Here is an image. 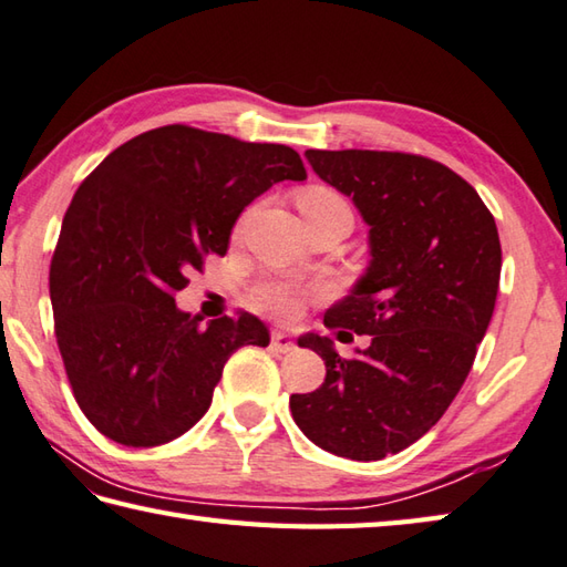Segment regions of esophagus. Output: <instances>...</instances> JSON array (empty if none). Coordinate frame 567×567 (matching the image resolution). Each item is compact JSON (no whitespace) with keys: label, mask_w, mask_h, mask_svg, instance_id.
Masks as SVG:
<instances>
[{"label":"esophagus","mask_w":567,"mask_h":567,"mask_svg":"<svg viewBox=\"0 0 567 567\" xmlns=\"http://www.w3.org/2000/svg\"><path fill=\"white\" fill-rule=\"evenodd\" d=\"M270 347H272V351H277V353H292V351L297 349L292 337L287 334V331H282V329H272Z\"/></svg>","instance_id":"1"}]
</instances>
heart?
<instances>
[{"label":"heart","instance_id":"1","mask_svg":"<svg viewBox=\"0 0 567 567\" xmlns=\"http://www.w3.org/2000/svg\"><path fill=\"white\" fill-rule=\"evenodd\" d=\"M317 206H347L343 198L331 192L327 186H309L302 194L297 196V208L307 210V208H317ZM349 208V206H347ZM258 305L265 309V312L272 317H295L299 302H302V292L297 290L295 285H285V282H268L258 287Z\"/></svg>","mask_w":567,"mask_h":567}]
</instances>
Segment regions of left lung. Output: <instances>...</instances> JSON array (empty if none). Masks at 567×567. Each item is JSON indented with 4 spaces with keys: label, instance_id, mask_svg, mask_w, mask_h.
<instances>
[{
    "label": "left lung",
    "instance_id": "8db88e82",
    "mask_svg": "<svg viewBox=\"0 0 567 567\" xmlns=\"http://www.w3.org/2000/svg\"><path fill=\"white\" fill-rule=\"evenodd\" d=\"M305 157L369 226V268L324 324L371 343L341 359L329 337L299 339L324 359L327 379L290 395V410L317 447L383 460L423 437L470 375L494 315L502 243L474 186L445 164L371 150Z\"/></svg>",
    "mask_w": 567,
    "mask_h": 567
}]
</instances>
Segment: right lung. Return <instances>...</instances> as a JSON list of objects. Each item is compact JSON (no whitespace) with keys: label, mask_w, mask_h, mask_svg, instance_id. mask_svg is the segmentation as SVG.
Listing matches in <instances>:
<instances>
[{"label":"right lung","mask_w":567,"mask_h":567,"mask_svg":"<svg viewBox=\"0 0 567 567\" xmlns=\"http://www.w3.org/2000/svg\"><path fill=\"white\" fill-rule=\"evenodd\" d=\"M285 179H307L292 147L166 125L110 152L78 188L49 290L73 395L105 437L176 440L206 415L230 353L268 347L255 315L204 327L174 295L206 255H226L246 206Z\"/></svg>","instance_id":"right-lung-1"}]
</instances>
